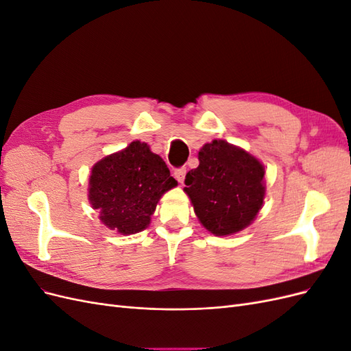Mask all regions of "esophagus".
<instances>
[{"label":"esophagus","mask_w":351,"mask_h":351,"mask_svg":"<svg viewBox=\"0 0 351 351\" xmlns=\"http://www.w3.org/2000/svg\"><path fill=\"white\" fill-rule=\"evenodd\" d=\"M186 173H187V169H186L184 167H182V168H177V169H176V171H174V176H176V178H177V182H178V183H183V182H184Z\"/></svg>","instance_id":"34e87169"}]
</instances>
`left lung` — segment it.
Wrapping results in <instances>:
<instances>
[{"label":"left lung","instance_id":"8db88e82","mask_svg":"<svg viewBox=\"0 0 351 351\" xmlns=\"http://www.w3.org/2000/svg\"><path fill=\"white\" fill-rule=\"evenodd\" d=\"M265 168L258 158L226 141L199 151V167L186 176L184 192L200 224L215 236H231L252 224L265 197Z\"/></svg>","mask_w":351,"mask_h":351}]
</instances>
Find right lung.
<instances>
[{
	"mask_svg": "<svg viewBox=\"0 0 351 351\" xmlns=\"http://www.w3.org/2000/svg\"><path fill=\"white\" fill-rule=\"evenodd\" d=\"M176 186L164 159L134 141L92 167L89 202L102 224L129 236L151 224L159 199Z\"/></svg>",
	"mask_w": 351,
	"mask_h": 351,
	"instance_id": "add662e5",
	"label": "right lung"
}]
</instances>
